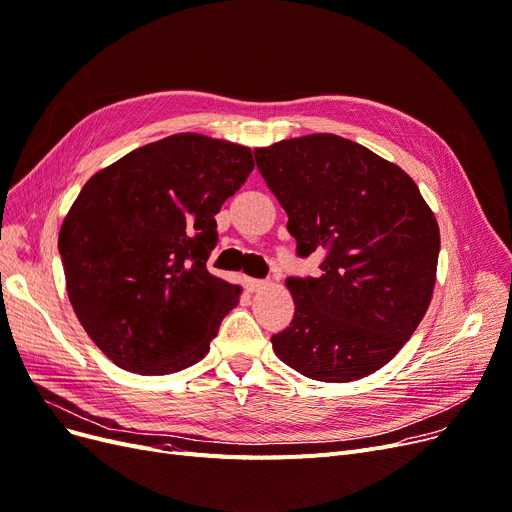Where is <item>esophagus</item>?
I'll return each mask as SVG.
<instances>
[{
    "label": "esophagus",
    "mask_w": 512,
    "mask_h": 512,
    "mask_svg": "<svg viewBox=\"0 0 512 512\" xmlns=\"http://www.w3.org/2000/svg\"><path fill=\"white\" fill-rule=\"evenodd\" d=\"M244 286H247V291H249V293H259V291H263V288H268V282H265V280L249 278L247 282H244Z\"/></svg>",
    "instance_id": "1"
}]
</instances>
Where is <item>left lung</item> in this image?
Returning <instances> with one entry per match:
<instances>
[{"label": "left lung", "mask_w": 512, "mask_h": 512, "mask_svg": "<svg viewBox=\"0 0 512 512\" xmlns=\"http://www.w3.org/2000/svg\"><path fill=\"white\" fill-rule=\"evenodd\" d=\"M288 215L297 255L320 253L316 276L286 278L295 316L272 337L307 379L347 383L383 368L431 303L439 226L412 177L332 133L255 150Z\"/></svg>", "instance_id": "8db88e82"}]
</instances>
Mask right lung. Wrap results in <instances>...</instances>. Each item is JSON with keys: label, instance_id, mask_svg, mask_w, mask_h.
Here are the masks:
<instances>
[{"label": "right lung", "instance_id": "1", "mask_svg": "<svg viewBox=\"0 0 512 512\" xmlns=\"http://www.w3.org/2000/svg\"><path fill=\"white\" fill-rule=\"evenodd\" d=\"M249 148L177 133L83 186L58 236L66 291L117 366L171 374L209 351L240 286L215 278V215L253 171Z\"/></svg>", "mask_w": 512, "mask_h": 512}]
</instances>
